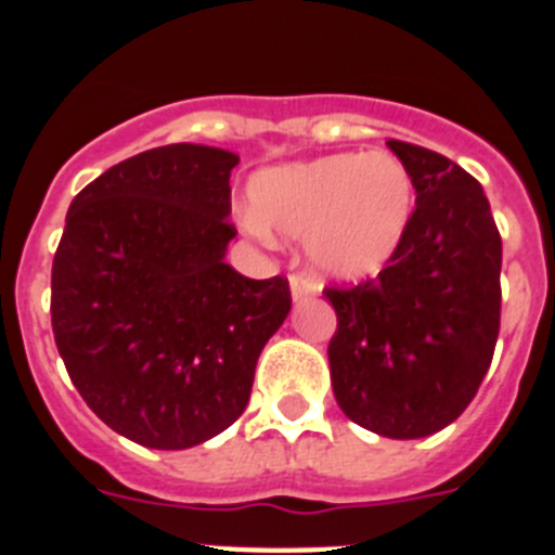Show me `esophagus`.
I'll use <instances>...</instances> for the list:
<instances>
[{
  "label": "esophagus",
  "mask_w": 555,
  "mask_h": 555,
  "mask_svg": "<svg viewBox=\"0 0 555 555\" xmlns=\"http://www.w3.org/2000/svg\"><path fill=\"white\" fill-rule=\"evenodd\" d=\"M288 286H292V300L294 302H302V300H308V297H313V294H317V283H313L308 274H292V278H288Z\"/></svg>",
  "instance_id": "obj_1"
}]
</instances>
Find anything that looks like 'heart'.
Wrapping results in <instances>:
<instances>
[{
    "label": "heart",
    "mask_w": 555,
    "mask_h": 555,
    "mask_svg": "<svg viewBox=\"0 0 555 555\" xmlns=\"http://www.w3.org/2000/svg\"><path fill=\"white\" fill-rule=\"evenodd\" d=\"M253 228L306 235L322 274L364 281L403 247L414 219V183L389 152H341L258 171L249 183Z\"/></svg>",
    "instance_id": "heart-1"
}]
</instances>
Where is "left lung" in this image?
Instances as JSON below:
<instances>
[{
    "mask_svg": "<svg viewBox=\"0 0 555 555\" xmlns=\"http://www.w3.org/2000/svg\"><path fill=\"white\" fill-rule=\"evenodd\" d=\"M409 169L416 208L403 247L377 278L325 288L338 409L389 439H423L473 403L500 331V244L473 175L439 152L386 141Z\"/></svg>",
    "mask_w": 555,
    "mask_h": 555,
    "instance_id": "left-lung-1",
    "label": "left lung"
}]
</instances>
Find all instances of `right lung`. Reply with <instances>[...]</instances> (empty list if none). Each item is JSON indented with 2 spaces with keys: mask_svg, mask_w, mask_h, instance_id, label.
Returning <instances> with one entry per match:
<instances>
[{
  "mask_svg": "<svg viewBox=\"0 0 555 555\" xmlns=\"http://www.w3.org/2000/svg\"><path fill=\"white\" fill-rule=\"evenodd\" d=\"M238 155L169 144L72 199L52 263V331L107 428L152 450L222 434L249 403L263 345L292 311L286 278L224 263Z\"/></svg>",
  "mask_w": 555,
  "mask_h": 555,
  "instance_id": "obj_1",
  "label": "right lung"
}]
</instances>
